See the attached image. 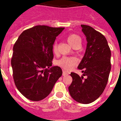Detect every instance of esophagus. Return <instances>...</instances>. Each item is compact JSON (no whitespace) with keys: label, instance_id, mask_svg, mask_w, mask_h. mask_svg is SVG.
<instances>
[{"label":"esophagus","instance_id":"obj_1","mask_svg":"<svg viewBox=\"0 0 121 121\" xmlns=\"http://www.w3.org/2000/svg\"><path fill=\"white\" fill-rule=\"evenodd\" d=\"M63 76H66V75H68V72L66 70H63V73H62Z\"/></svg>","mask_w":121,"mask_h":121}]
</instances>
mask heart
I'll return each mask as SVG.
<instances>
[{
    "label": "heart",
    "mask_w": 121,
    "mask_h": 121,
    "mask_svg": "<svg viewBox=\"0 0 121 121\" xmlns=\"http://www.w3.org/2000/svg\"><path fill=\"white\" fill-rule=\"evenodd\" d=\"M67 41L71 46H74L77 43H81V37L78 35L75 34H70L67 36ZM56 48L57 45L56 43H54L53 46V50L54 52L56 51ZM78 62V59L74 57H67V56H64L57 61V64L60 67L70 70Z\"/></svg>",
    "instance_id": "1"
}]
</instances>
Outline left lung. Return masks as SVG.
<instances>
[{
	"instance_id": "left-lung-1",
	"label": "left lung",
	"mask_w": 121,
	"mask_h": 121,
	"mask_svg": "<svg viewBox=\"0 0 121 121\" xmlns=\"http://www.w3.org/2000/svg\"><path fill=\"white\" fill-rule=\"evenodd\" d=\"M81 27L87 41L85 54L78 67L83 76L71 73L73 81L68 90L74 100L88 104L96 100L106 86L111 70V51L101 33L88 25H81Z\"/></svg>"
}]
</instances>
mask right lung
<instances>
[{
	"label": "right lung",
	"mask_w": 121,
	"mask_h": 121,
	"mask_svg": "<svg viewBox=\"0 0 121 121\" xmlns=\"http://www.w3.org/2000/svg\"><path fill=\"white\" fill-rule=\"evenodd\" d=\"M64 28L37 25L23 31L13 47L11 58L13 79L18 90L33 101L48 96L62 74L52 67L53 46Z\"/></svg>",
	"instance_id": "obj_1"
}]
</instances>
